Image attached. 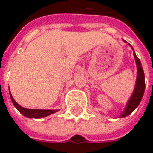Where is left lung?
Segmentation results:
<instances>
[{
    "mask_svg": "<svg viewBox=\"0 0 153 153\" xmlns=\"http://www.w3.org/2000/svg\"><path fill=\"white\" fill-rule=\"evenodd\" d=\"M125 42V41H124ZM130 47L132 46L130 44H128ZM132 49L134 51V48L132 47ZM134 56L135 61H136V65H137V79H136V84H135L134 90V93L132 94V96L130 97V98L128 100V102H127L126 107H125V111L119 115V118H124L126 117L131 114L134 111L138 106L139 105V103L141 102L143 96V93H144L145 90V79H144V72L143 70V67H142L141 61L139 60L136 54L134 53Z\"/></svg>",
    "mask_w": 153,
    "mask_h": 153,
    "instance_id": "1",
    "label": "left lung"
}]
</instances>
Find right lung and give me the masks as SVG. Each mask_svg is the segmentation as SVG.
<instances>
[{"label": "right lung", "mask_w": 153, "mask_h": 153, "mask_svg": "<svg viewBox=\"0 0 153 153\" xmlns=\"http://www.w3.org/2000/svg\"><path fill=\"white\" fill-rule=\"evenodd\" d=\"M10 99H11L14 106L17 108V110H18L19 112L21 113L22 115H25V117H28V118H42V117H46L47 115H51V114H53V113L56 112V111H59V110L27 109V108H25V107H22L21 106H19L18 103L15 102V99L12 97L10 92Z\"/></svg>", "instance_id": "add662e5"}]
</instances>
